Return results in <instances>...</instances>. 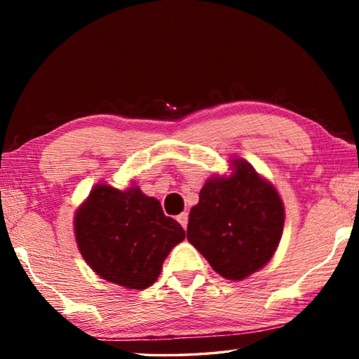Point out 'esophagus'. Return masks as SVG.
I'll return each instance as SVG.
<instances>
[{"label": "esophagus", "instance_id": "34e87169", "mask_svg": "<svg viewBox=\"0 0 359 359\" xmlns=\"http://www.w3.org/2000/svg\"><path fill=\"white\" fill-rule=\"evenodd\" d=\"M177 222L184 226V229H187V224H188V214L187 212H182L180 215H177Z\"/></svg>", "mask_w": 359, "mask_h": 359}]
</instances>
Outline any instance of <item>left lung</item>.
<instances>
[{
    "instance_id": "8db88e82",
    "label": "left lung",
    "mask_w": 359,
    "mask_h": 359,
    "mask_svg": "<svg viewBox=\"0 0 359 359\" xmlns=\"http://www.w3.org/2000/svg\"><path fill=\"white\" fill-rule=\"evenodd\" d=\"M231 177L210 179L191 208L187 239L229 280H242L272 258L283 229L276 188L248 163L234 161Z\"/></svg>"
}]
</instances>
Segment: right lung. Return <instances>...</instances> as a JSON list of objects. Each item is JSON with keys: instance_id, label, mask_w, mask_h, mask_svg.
I'll return each instance as SVG.
<instances>
[{"instance_id": "1", "label": "right lung", "mask_w": 359, "mask_h": 359, "mask_svg": "<svg viewBox=\"0 0 359 359\" xmlns=\"http://www.w3.org/2000/svg\"><path fill=\"white\" fill-rule=\"evenodd\" d=\"M74 226L88 266L104 280L131 290L150 287L172 247L185 239L184 228L165 215L160 201L139 188L96 185Z\"/></svg>"}]
</instances>
